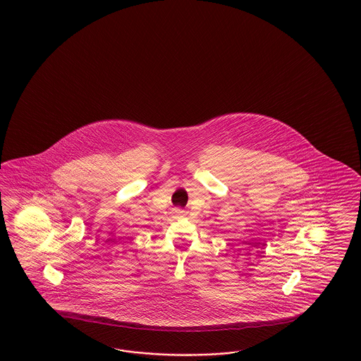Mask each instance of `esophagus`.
<instances>
[{
    "mask_svg": "<svg viewBox=\"0 0 361 361\" xmlns=\"http://www.w3.org/2000/svg\"><path fill=\"white\" fill-rule=\"evenodd\" d=\"M176 214V217H184V210H180V209H175L173 212Z\"/></svg>",
    "mask_w": 361,
    "mask_h": 361,
    "instance_id": "1",
    "label": "esophagus"
}]
</instances>
